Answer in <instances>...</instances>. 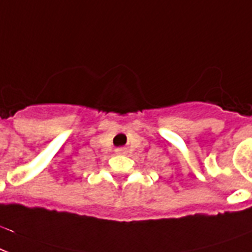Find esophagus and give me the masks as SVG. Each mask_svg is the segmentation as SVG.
I'll return each mask as SVG.
<instances>
[{
	"instance_id": "obj_1",
	"label": "esophagus",
	"mask_w": 252,
	"mask_h": 252,
	"mask_svg": "<svg viewBox=\"0 0 252 252\" xmlns=\"http://www.w3.org/2000/svg\"><path fill=\"white\" fill-rule=\"evenodd\" d=\"M116 153H118V155H124V153H126V149H124V148H118V149H116Z\"/></svg>"
}]
</instances>
